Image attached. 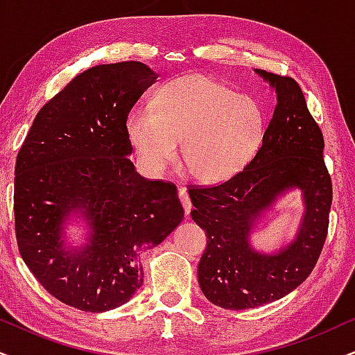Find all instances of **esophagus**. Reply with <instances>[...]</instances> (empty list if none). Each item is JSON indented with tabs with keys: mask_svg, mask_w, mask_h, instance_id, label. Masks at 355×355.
Here are the masks:
<instances>
[{
	"mask_svg": "<svg viewBox=\"0 0 355 355\" xmlns=\"http://www.w3.org/2000/svg\"><path fill=\"white\" fill-rule=\"evenodd\" d=\"M178 198H180L183 209H185V214L188 216V214H190V211H191L193 206H191L190 196H188V193H187L185 188H178Z\"/></svg>",
	"mask_w": 355,
	"mask_h": 355,
	"instance_id": "esophagus-1",
	"label": "esophagus"
}]
</instances>
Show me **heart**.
I'll list each match as a JSON object with an SVG mask.
<instances>
[{
    "label": "heart",
    "instance_id": "obj_1",
    "mask_svg": "<svg viewBox=\"0 0 355 355\" xmlns=\"http://www.w3.org/2000/svg\"><path fill=\"white\" fill-rule=\"evenodd\" d=\"M266 119L250 96L206 75H185L164 83L149 107L128 118V134L139 157L159 173L177 154L188 175L205 183L234 177L262 144Z\"/></svg>",
    "mask_w": 355,
    "mask_h": 355
}]
</instances>
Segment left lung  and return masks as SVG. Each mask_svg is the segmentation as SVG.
Instances as JSON below:
<instances>
[{
    "instance_id": "obj_1",
    "label": "left lung",
    "mask_w": 355,
    "mask_h": 355,
    "mask_svg": "<svg viewBox=\"0 0 355 355\" xmlns=\"http://www.w3.org/2000/svg\"><path fill=\"white\" fill-rule=\"evenodd\" d=\"M277 92L262 147L244 170L218 185L188 188L191 219L206 232L198 263L201 291L224 309H248L284 298L306 280L324 245L333 183L322 159L324 139L291 77L257 70ZM290 187L304 191L297 239L277 254H259L248 236L259 214Z\"/></svg>"
}]
</instances>
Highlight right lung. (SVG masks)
<instances>
[{
    "instance_id": "1",
    "label": "right lung",
    "mask_w": 355,
    "mask_h": 355,
    "mask_svg": "<svg viewBox=\"0 0 355 355\" xmlns=\"http://www.w3.org/2000/svg\"><path fill=\"white\" fill-rule=\"evenodd\" d=\"M157 75L141 62L93 67L40 107L16 159L15 221L21 257L53 298L101 313L142 285L139 250L183 219L172 182L147 180L128 159V114ZM82 210L92 226L77 253L61 223Z\"/></svg>"
}]
</instances>
